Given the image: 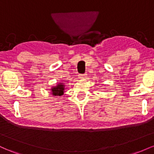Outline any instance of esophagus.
Here are the masks:
<instances>
[{
	"mask_svg": "<svg viewBox=\"0 0 154 154\" xmlns=\"http://www.w3.org/2000/svg\"><path fill=\"white\" fill-rule=\"evenodd\" d=\"M87 77H88L87 74H85V75H79V77L80 79H85Z\"/></svg>",
	"mask_w": 154,
	"mask_h": 154,
	"instance_id": "obj_1",
	"label": "esophagus"
}]
</instances>
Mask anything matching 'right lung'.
<instances>
[{
  "instance_id": "add662e5",
  "label": "right lung",
  "mask_w": 154,
  "mask_h": 154,
  "mask_svg": "<svg viewBox=\"0 0 154 154\" xmlns=\"http://www.w3.org/2000/svg\"><path fill=\"white\" fill-rule=\"evenodd\" d=\"M66 88L63 82H59L56 86H53L50 89L51 94L53 96H61L65 92Z\"/></svg>"
}]
</instances>
